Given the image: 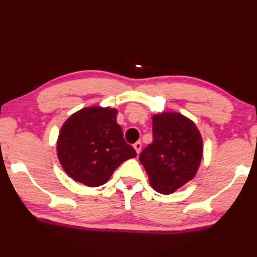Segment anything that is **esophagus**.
<instances>
[{"label":"esophagus","mask_w":257,"mask_h":257,"mask_svg":"<svg viewBox=\"0 0 257 257\" xmlns=\"http://www.w3.org/2000/svg\"><path fill=\"white\" fill-rule=\"evenodd\" d=\"M134 149L136 150L137 154L141 153V150H142V143H141V142H136V143H135V144H134Z\"/></svg>","instance_id":"1"}]
</instances>
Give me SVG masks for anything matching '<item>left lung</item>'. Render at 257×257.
Returning <instances> with one entry per match:
<instances>
[{
  "instance_id": "1",
  "label": "left lung",
  "mask_w": 257,
  "mask_h": 257,
  "mask_svg": "<svg viewBox=\"0 0 257 257\" xmlns=\"http://www.w3.org/2000/svg\"><path fill=\"white\" fill-rule=\"evenodd\" d=\"M153 142L139 155L152 188L171 194L196 175L203 156V139L193 121L177 112L154 114Z\"/></svg>"
}]
</instances>
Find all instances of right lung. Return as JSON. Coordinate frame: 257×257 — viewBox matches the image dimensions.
Listing matches in <instances>:
<instances>
[{
  "instance_id": "add662e5",
  "label": "right lung",
  "mask_w": 257,
  "mask_h": 257,
  "mask_svg": "<svg viewBox=\"0 0 257 257\" xmlns=\"http://www.w3.org/2000/svg\"><path fill=\"white\" fill-rule=\"evenodd\" d=\"M118 110L90 106L73 113L61 127L56 151L63 170L88 187L106 184L125 160L136 158L116 123Z\"/></svg>"
}]
</instances>
